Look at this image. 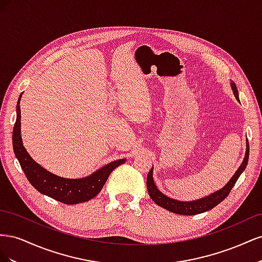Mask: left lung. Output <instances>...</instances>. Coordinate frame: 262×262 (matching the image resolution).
<instances>
[{"label":"left lung","instance_id":"8db88e82","mask_svg":"<svg viewBox=\"0 0 262 262\" xmlns=\"http://www.w3.org/2000/svg\"><path fill=\"white\" fill-rule=\"evenodd\" d=\"M231 86H232V90H233V93L235 95L236 99L239 100L238 91H237V87H236L235 83L232 82ZM246 146H247V148H246L245 158L241 165V167L237 169L233 178L227 182V185L223 189L219 190V191L214 192L205 198H202V199H200V200H195V201H191V202H184V201L170 199V198L163 194L155 186L154 180H153V168H152L147 173V178H146V187H147V191H148L150 199H152L157 205H160V207L168 210L172 213L181 214V215H195V214L207 212V211L213 209L214 207H216L217 204H220L222 201H223L225 198L229 194L231 190L235 186L237 179L239 178L241 173L245 170L246 166H247L248 158H249L248 140H247V145Z\"/></svg>","mask_w":262,"mask_h":262}]
</instances>
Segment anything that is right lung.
<instances>
[{
    "label": "right lung",
    "instance_id": "add662e5",
    "mask_svg": "<svg viewBox=\"0 0 262 262\" xmlns=\"http://www.w3.org/2000/svg\"><path fill=\"white\" fill-rule=\"evenodd\" d=\"M20 97L21 95L17 101V117L13 129V148L28 181L39 192L66 204L81 203L96 196L112 171L123 164L125 160L109 163L91 176L81 179H68L53 175L37 164L23 146L20 138Z\"/></svg>",
    "mask_w": 262,
    "mask_h": 262
}]
</instances>
